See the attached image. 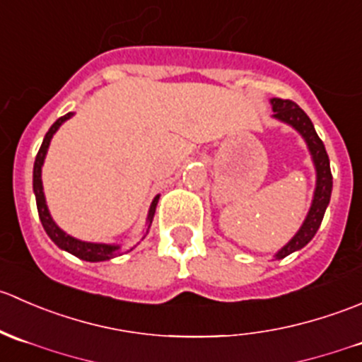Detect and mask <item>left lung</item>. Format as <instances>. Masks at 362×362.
<instances>
[{"label":"left lung","mask_w":362,"mask_h":362,"mask_svg":"<svg viewBox=\"0 0 362 362\" xmlns=\"http://www.w3.org/2000/svg\"><path fill=\"white\" fill-rule=\"evenodd\" d=\"M272 107L273 117H275V119L293 126L294 129L305 138L317 171L315 192H313L312 206H310L305 222H303V226L299 228V231L293 236V240L275 254L276 259H284L289 254H293V252L303 249V247L315 236L317 229L320 228V222H322L324 218V214H326L327 204H329L331 191H333V175H331L329 158H327L326 147H324L319 134L315 133V127H313L310 117L291 100L273 98Z\"/></svg>","instance_id":"8db88e82"}]
</instances>
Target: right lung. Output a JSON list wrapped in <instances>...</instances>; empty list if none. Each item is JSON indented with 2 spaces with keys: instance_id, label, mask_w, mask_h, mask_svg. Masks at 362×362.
<instances>
[{
  "instance_id": "right-lung-1",
  "label": "right lung",
  "mask_w": 362,
  "mask_h": 362,
  "mask_svg": "<svg viewBox=\"0 0 362 362\" xmlns=\"http://www.w3.org/2000/svg\"><path fill=\"white\" fill-rule=\"evenodd\" d=\"M73 115V112L66 113L64 117H59L56 122L50 126V129L47 131L45 138H43V144L40 147L38 154H36L35 159V168H33V191H35V198H36V208H38V215H40V221H42L43 229H45L47 235L50 236L54 243H56L59 249L69 252V254L76 255L78 259H83V261H89V262H100V261H108V259L115 257L119 255V245H107V243H90V242H82V240H76L73 236L66 235L56 222L52 221L50 217V211L47 208V202H45V194H43V184H42V166H43V160H45L47 151H49V145L52 136L56 134V131L59 129L61 124L64 120H68L69 117ZM159 202V196H156L154 202L151 204V210H148V217H147V224L151 228L152 224V218H154L156 214V206H158ZM147 228V233H148Z\"/></svg>"
}]
</instances>
